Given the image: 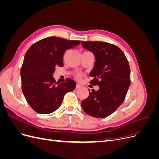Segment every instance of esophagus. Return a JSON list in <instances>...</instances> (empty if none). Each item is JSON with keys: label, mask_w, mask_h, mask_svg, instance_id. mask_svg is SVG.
<instances>
[{"label": "esophagus", "mask_w": 159, "mask_h": 159, "mask_svg": "<svg viewBox=\"0 0 159 159\" xmlns=\"http://www.w3.org/2000/svg\"><path fill=\"white\" fill-rule=\"evenodd\" d=\"M80 87H81V85H80V84H78L76 85V87H75V88H80Z\"/></svg>", "instance_id": "1"}]
</instances>
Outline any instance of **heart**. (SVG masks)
I'll use <instances>...</instances> for the list:
<instances>
[{
  "instance_id": "obj_1",
  "label": "heart",
  "mask_w": 159,
  "mask_h": 159,
  "mask_svg": "<svg viewBox=\"0 0 159 159\" xmlns=\"http://www.w3.org/2000/svg\"><path fill=\"white\" fill-rule=\"evenodd\" d=\"M81 77V74H80V73H77V74H75V78H76L77 79H80Z\"/></svg>"
}]
</instances>
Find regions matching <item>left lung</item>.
Here are the masks:
<instances>
[{"mask_svg": "<svg viewBox=\"0 0 159 159\" xmlns=\"http://www.w3.org/2000/svg\"><path fill=\"white\" fill-rule=\"evenodd\" d=\"M84 48L93 53L95 61L89 75L91 84L99 89H89L88 98L81 107L90 116L106 117L112 114L124 102L131 84L130 66L126 56L117 46L99 41H82Z\"/></svg>", "mask_w": 159, "mask_h": 159, "instance_id": "8db88e82", "label": "left lung"}]
</instances>
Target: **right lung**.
<instances>
[{
    "mask_svg": "<svg viewBox=\"0 0 159 159\" xmlns=\"http://www.w3.org/2000/svg\"><path fill=\"white\" fill-rule=\"evenodd\" d=\"M80 44L52 36L38 41L26 53L20 70L22 93L32 109L48 114L58 109L64 95L73 91L76 84L70 78L56 83L53 74L56 67H62L65 52Z\"/></svg>",
    "mask_w": 159,
    "mask_h": 159,
    "instance_id": "right-lung-1",
    "label": "right lung"
}]
</instances>
